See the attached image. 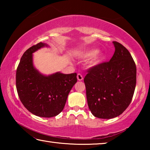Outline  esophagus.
Returning <instances> with one entry per match:
<instances>
[{"label": "esophagus", "mask_w": 150, "mask_h": 150, "mask_svg": "<svg viewBox=\"0 0 150 150\" xmlns=\"http://www.w3.org/2000/svg\"><path fill=\"white\" fill-rule=\"evenodd\" d=\"M77 79H78V81H82V80L83 79V76H82V75L81 74V73H78V74H77Z\"/></svg>", "instance_id": "34e87169"}]
</instances>
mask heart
Returning <instances> with one entry per match:
<instances>
[{
    "instance_id": "obj_1",
    "label": "heart",
    "mask_w": 150,
    "mask_h": 150,
    "mask_svg": "<svg viewBox=\"0 0 150 150\" xmlns=\"http://www.w3.org/2000/svg\"><path fill=\"white\" fill-rule=\"evenodd\" d=\"M80 56L83 58H89L90 63L92 65H96L99 64L105 57L103 53L100 50H89L81 52L79 54Z\"/></svg>"
}]
</instances>
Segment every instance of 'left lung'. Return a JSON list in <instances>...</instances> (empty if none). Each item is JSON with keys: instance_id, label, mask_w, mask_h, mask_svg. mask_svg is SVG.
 Instances as JSON below:
<instances>
[{"instance_id": "left-lung-1", "label": "left lung", "mask_w": 150, "mask_h": 150, "mask_svg": "<svg viewBox=\"0 0 150 150\" xmlns=\"http://www.w3.org/2000/svg\"><path fill=\"white\" fill-rule=\"evenodd\" d=\"M112 43L115 52L110 62L91 68L84 79L88 108L103 119L117 117L128 108L136 84V66L130 52Z\"/></svg>"}]
</instances>
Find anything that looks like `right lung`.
Masks as SVG:
<instances>
[{
    "label": "right lung",
    "mask_w": 150,
    "mask_h": 150,
    "mask_svg": "<svg viewBox=\"0 0 150 150\" xmlns=\"http://www.w3.org/2000/svg\"><path fill=\"white\" fill-rule=\"evenodd\" d=\"M47 44L40 42L28 49L17 67L16 84L20 100L28 110L40 117L51 118L64 108L70 91L77 83V73L60 72L44 75L33 64V53Z\"/></svg>",
    "instance_id": "right-lung-1"
}]
</instances>
